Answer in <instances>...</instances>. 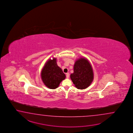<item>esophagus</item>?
Segmentation results:
<instances>
[{
  "instance_id": "esophagus-1",
  "label": "esophagus",
  "mask_w": 133,
  "mask_h": 133,
  "mask_svg": "<svg viewBox=\"0 0 133 133\" xmlns=\"http://www.w3.org/2000/svg\"><path fill=\"white\" fill-rule=\"evenodd\" d=\"M66 76L67 78H69V73H67L66 74Z\"/></svg>"
}]
</instances>
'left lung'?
<instances>
[{
    "label": "left lung",
    "mask_w": 133,
    "mask_h": 133,
    "mask_svg": "<svg viewBox=\"0 0 133 133\" xmlns=\"http://www.w3.org/2000/svg\"><path fill=\"white\" fill-rule=\"evenodd\" d=\"M93 72L90 63L84 58L76 60L74 66V73L70 78L77 89L88 87L93 80Z\"/></svg>",
    "instance_id": "obj_1"
}]
</instances>
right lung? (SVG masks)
<instances>
[{
  "mask_svg": "<svg viewBox=\"0 0 133 133\" xmlns=\"http://www.w3.org/2000/svg\"><path fill=\"white\" fill-rule=\"evenodd\" d=\"M41 78L44 84L50 89H56L65 79V74L57 65L56 58L48 60L45 63L41 71Z\"/></svg>",
  "mask_w": 133,
  "mask_h": 133,
  "instance_id": "obj_1",
  "label": "right lung"
}]
</instances>
